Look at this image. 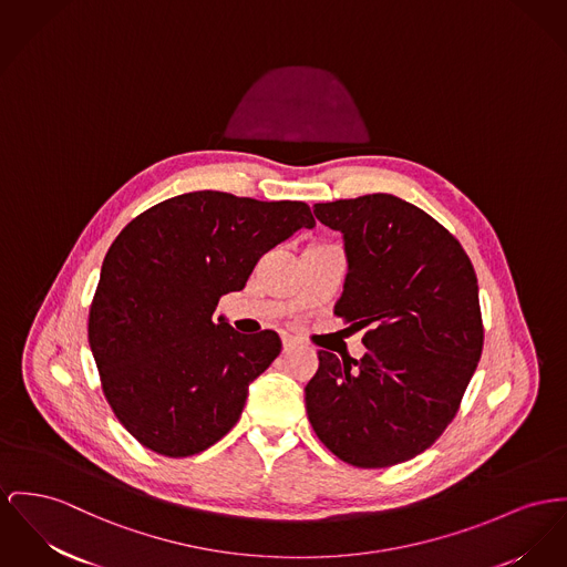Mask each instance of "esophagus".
<instances>
[{
  "label": "esophagus",
  "mask_w": 567,
  "mask_h": 567,
  "mask_svg": "<svg viewBox=\"0 0 567 567\" xmlns=\"http://www.w3.org/2000/svg\"><path fill=\"white\" fill-rule=\"evenodd\" d=\"M281 341H284V352H290V350L299 343V340H297V338H292V336H284Z\"/></svg>",
  "instance_id": "34e87169"
}]
</instances>
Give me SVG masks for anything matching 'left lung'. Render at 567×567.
I'll return each mask as SVG.
<instances>
[{
    "instance_id": "obj_1",
    "label": "left lung",
    "mask_w": 567,
    "mask_h": 567,
    "mask_svg": "<svg viewBox=\"0 0 567 567\" xmlns=\"http://www.w3.org/2000/svg\"><path fill=\"white\" fill-rule=\"evenodd\" d=\"M346 240L336 316L368 327L361 361L318 350L305 386L316 436L359 468L425 452L453 421L484 348L477 277L447 227L413 204L372 193L316 204Z\"/></svg>"
}]
</instances>
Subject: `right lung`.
<instances>
[{
    "label": "right lung",
    "mask_w": 567,
    "mask_h": 567,
    "mask_svg": "<svg viewBox=\"0 0 567 567\" xmlns=\"http://www.w3.org/2000/svg\"><path fill=\"white\" fill-rule=\"evenodd\" d=\"M305 202L224 190L165 199L124 227L90 302L87 340L107 404L146 450L187 457L234 427L249 382L281 352L275 331L236 333L213 313L301 227Z\"/></svg>",
    "instance_id": "1"
}]
</instances>
